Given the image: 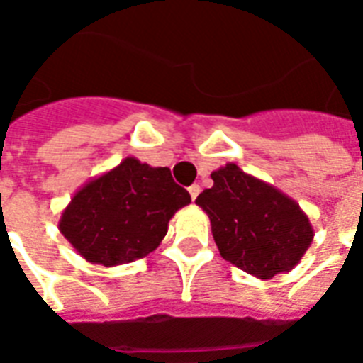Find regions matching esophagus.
Instances as JSON below:
<instances>
[{
  "label": "esophagus",
  "instance_id": "34e87169",
  "mask_svg": "<svg viewBox=\"0 0 363 363\" xmlns=\"http://www.w3.org/2000/svg\"><path fill=\"white\" fill-rule=\"evenodd\" d=\"M189 194L190 198H192V202H194V200L198 198V194H200V186H198V184H192V186L189 189Z\"/></svg>",
  "mask_w": 363,
  "mask_h": 363
}]
</instances>
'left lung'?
I'll return each mask as SVG.
<instances>
[{
  "instance_id": "obj_1",
  "label": "left lung",
  "mask_w": 363,
  "mask_h": 363,
  "mask_svg": "<svg viewBox=\"0 0 363 363\" xmlns=\"http://www.w3.org/2000/svg\"><path fill=\"white\" fill-rule=\"evenodd\" d=\"M212 181L196 204L210 218L221 257L259 280L294 270L315 235L296 200L235 163L213 171Z\"/></svg>"
}]
</instances>
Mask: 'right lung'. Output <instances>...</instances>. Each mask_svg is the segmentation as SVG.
<instances>
[{"instance_id":"add662e5","label":"right lung","mask_w":363,"mask_h":363,"mask_svg":"<svg viewBox=\"0 0 363 363\" xmlns=\"http://www.w3.org/2000/svg\"><path fill=\"white\" fill-rule=\"evenodd\" d=\"M189 204L190 194L171 169L126 157L75 192L58 229L87 262L120 267L155 251L169 220Z\"/></svg>"}]
</instances>
